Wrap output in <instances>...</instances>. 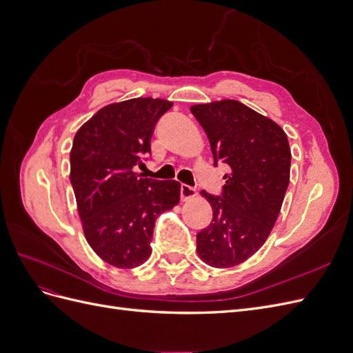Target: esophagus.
<instances>
[{
    "label": "esophagus",
    "mask_w": 353,
    "mask_h": 353,
    "mask_svg": "<svg viewBox=\"0 0 353 353\" xmlns=\"http://www.w3.org/2000/svg\"><path fill=\"white\" fill-rule=\"evenodd\" d=\"M196 196H197V191L193 187L185 185V184L181 185V200L188 201L191 199H194Z\"/></svg>",
    "instance_id": "obj_1"
}]
</instances>
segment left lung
<instances>
[{"label":"left lung","mask_w":353,"mask_h":353,"mask_svg":"<svg viewBox=\"0 0 353 353\" xmlns=\"http://www.w3.org/2000/svg\"><path fill=\"white\" fill-rule=\"evenodd\" d=\"M190 110L209 138L215 165L221 159L230 166L221 197L200 193L213 216L197 234V253L213 268H231L258 252L275 225L290 181V145L280 125L237 100Z\"/></svg>","instance_id":"8db88e82"}]
</instances>
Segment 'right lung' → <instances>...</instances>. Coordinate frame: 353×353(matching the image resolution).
Masks as SVG:
<instances>
[{"instance_id": "obj_1", "label": "right lung", "mask_w": 353, "mask_h": 353, "mask_svg": "<svg viewBox=\"0 0 353 353\" xmlns=\"http://www.w3.org/2000/svg\"><path fill=\"white\" fill-rule=\"evenodd\" d=\"M172 105L152 97L112 103L73 138L70 183L85 239L116 268H137L150 258L157 216L179 203L178 181L140 178L132 170L152 153L156 122Z\"/></svg>"}]
</instances>
